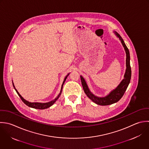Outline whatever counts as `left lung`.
<instances>
[{
	"mask_svg": "<svg viewBox=\"0 0 149 149\" xmlns=\"http://www.w3.org/2000/svg\"><path fill=\"white\" fill-rule=\"evenodd\" d=\"M115 34L116 36L120 39L121 40L123 46L124 47V49L125 50L126 53V71L124 75V78L123 79V81L121 82V83L118 85V86L114 90H113L110 93L107 95L105 97H97L95 96L89 90L86 82L84 78L81 76V80L82 85L84 89V91L85 93V94L87 95V96L94 103L100 106H107L110 104H112L113 103H115L117 102H118L121 97L123 96L125 92L126 91L128 85L130 82L131 78V68L130 65V52L127 47L126 45L125 44V42L121 36L120 35L119 33H118L117 32L114 31Z\"/></svg>",
	"mask_w": 149,
	"mask_h": 149,
	"instance_id": "8db88e82",
	"label": "left lung"
}]
</instances>
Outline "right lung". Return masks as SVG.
<instances>
[{
  "label": "right lung",
  "instance_id": "right-lung-1",
  "mask_svg": "<svg viewBox=\"0 0 149 149\" xmlns=\"http://www.w3.org/2000/svg\"><path fill=\"white\" fill-rule=\"evenodd\" d=\"M68 75H69V74L65 77V78H64V81H63V84H62V85H61V88L60 92L59 95L57 96V97H56V98H55L54 100H52V101H50V102H47V103H37V102L31 103V102H28V101L25 100V99L20 95V94L18 93V92L17 91V89L15 88V86H14V85L13 82V87H14V89L15 90L16 92L17 93L18 95L19 96V97L21 98V99L22 100V101L26 106H28L29 107L33 108V109L43 110V109H47V108L50 107V106H52L56 102V101L58 99V97H60V95H61V92H62L63 86V85H64V82H65V80H66V79H67V77H68Z\"/></svg>",
  "mask_w": 149,
  "mask_h": 149
}]
</instances>
